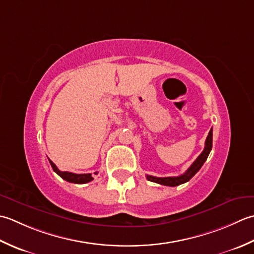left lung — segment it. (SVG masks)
<instances>
[{"label":"left lung","mask_w":254,"mask_h":254,"mask_svg":"<svg viewBox=\"0 0 254 254\" xmlns=\"http://www.w3.org/2000/svg\"><path fill=\"white\" fill-rule=\"evenodd\" d=\"M211 147H213V128L210 129L208 136L206 138L205 148L203 150V152L199 154L198 158L195 160L185 173L180 175V177H168V178H157V177H151V175H147V179L149 181H151V182L161 184V185H167V186H178L180 184L188 182V181H190L196 173L198 172L199 169L201 168V165L204 164L207 158H208Z\"/></svg>","instance_id":"obj_1"}]
</instances>
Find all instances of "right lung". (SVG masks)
Listing matches in <instances>:
<instances>
[{
    "mask_svg": "<svg viewBox=\"0 0 254 254\" xmlns=\"http://www.w3.org/2000/svg\"><path fill=\"white\" fill-rule=\"evenodd\" d=\"M49 162L51 164V168L54 169L55 172L64 180L68 181V182L76 183V184H84V183H87V182H91V181L93 180V177H92L91 173L75 174V173H71V172H62V171H60L58 168L56 167V164L53 161H51V160H49Z\"/></svg>",
    "mask_w": 254,
    "mask_h": 254,
    "instance_id": "add662e5",
    "label": "right lung"
}]
</instances>
